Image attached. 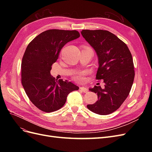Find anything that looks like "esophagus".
<instances>
[{"mask_svg": "<svg viewBox=\"0 0 152 152\" xmlns=\"http://www.w3.org/2000/svg\"><path fill=\"white\" fill-rule=\"evenodd\" d=\"M80 91H82V92H83V93H87V92H88V89H87V88L86 87H80Z\"/></svg>", "mask_w": 152, "mask_h": 152, "instance_id": "obj_1", "label": "esophagus"}]
</instances>
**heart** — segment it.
<instances>
[{"instance_id":"heart-1","label":"heart","mask_w":152,"mask_h":152,"mask_svg":"<svg viewBox=\"0 0 152 152\" xmlns=\"http://www.w3.org/2000/svg\"><path fill=\"white\" fill-rule=\"evenodd\" d=\"M85 72H77L75 73L73 75V79H74L76 82H81L84 80V77L86 75Z\"/></svg>"}]
</instances>
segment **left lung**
<instances>
[{"instance_id":"obj_1","label":"left lung","mask_w":152,"mask_h":152,"mask_svg":"<svg viewBox=\"0 0 152 152\" xmlns=\"http://www.w3.org/2000/svg\"><path fill=\"white\" fill-rule=\"evenodd\" d=\"M83 37L98 57L96 79L103 80L104 88L94 86L89 91L98 100L87 107L99 115H108L119 108L129 94L134 79V63L127 45L113 34L103 30H82Z\"/></svg>"}]
</instances>
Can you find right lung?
<instances>
[{"label": "right lung", "instance_id": "obj_1", "mask_svg": "<svg viewBox=\"0 0 152 152\" xmlns=\"http://www.w3.org/2000/svg\"><path fill=\"white\" fill-rule=\"evenodd\" d=\"M80 37L77 30H48L27 46L21 62V83L28 98L44 112L56 111L65 104L68 94L79 87L67 80H56L50 75L61 49Z\"/></svg>", "mask_w": 152, "mask_h": 152}]
</instances>
